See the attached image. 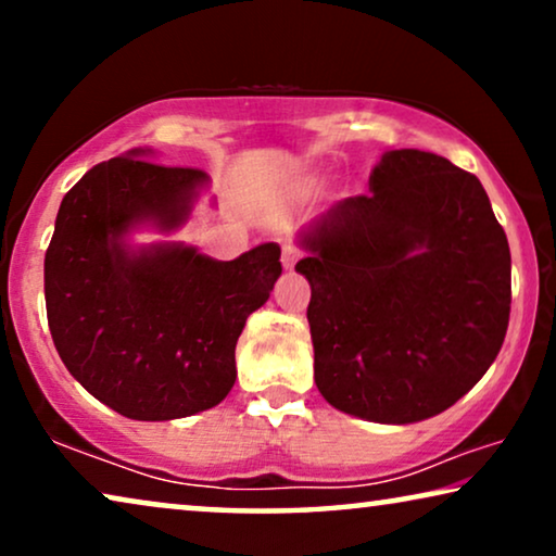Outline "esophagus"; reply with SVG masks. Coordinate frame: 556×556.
Segmentation results:
<instances>
[{
    "label": "esophagus",
    "instance_id": "esophagus-1",
    "mask_svg": "<svg viewBox=\"0 0 556 556\" xmlns=\"http://www.w3.org/2000/svg\"><path fill=\"white\" fill-rule=\"evenodd\" d=\"M301 250L295 248V245H291V242H288V245H283V250H280V263H283V268H288L291 270L295 263L301 261Z\"/></svg>",
    "mask_w": 556,
    "mask_h": 556
}]
</instances>
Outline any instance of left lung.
I'll use <instances>...</instances> for the list:
<instances>
[{
  "instance_id": "left-lung-1",
  "label": "left lung",
  "mask_w": 556,
  "mask_h": 556,
  "mask_svg": "<svg viewBox=\"0 0 556 556\" xmlns=\"http://www.w3.org/2000/svg\"><path fill=\"white\" fill-rule=\"evenodd\" d=\"M301 242L316 387L341 413L428 420L496 359L511 253L476 174L430 151H390L369 194L333 204Z\"/></svg>"
}]
</instances>
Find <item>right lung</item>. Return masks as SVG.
I'll return each mask as SVG.
<instances>
[{
	"mask_svg": "<svg viewBox=\"0 0 556 556\" xmlns=\"http://www.w3.org/2000/svg\"><path fill=\"white\" fill-rule=\"evenodd\" d=\"M113 156L63 197L45 253L48 326L67 371L131 420H177L232 390L235 344L280 276V248L230 263L185 245L131 253L121 242L141 219L185 223L207 174Z\"/></svg>",
	"mask_w": 556,
	"mask_h": 556,
	"instance_id": "1",
	"label": "right lung"
}]
</instances>
